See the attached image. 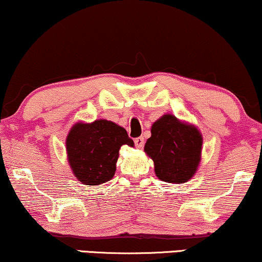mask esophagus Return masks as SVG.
Returning <instances> with one entry per match:
<instances>
[{
    "mask_svg": "<svg viewBox=\"0 0 262 262\" xmlns=\"http://www.w3.org/2000/svg\"><path fill=\"white\" fill-rule=\"evenodd\" d=\"M135 145H136V148H138V149L143 148V146H144V138H143V137L136 138L135 139Z\"/></svg>",
    "mask_w": 262,
    "mask_h": 262,
    "instance_id": "esophagus-1",
    "label": "esophagus"
}]
</instances>
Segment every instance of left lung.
Instances as JSON below:
<instances>
[{
  "label": "left lung",
  "mask_w": 262,
  "mask_h": 262,
  "mask_svg": "<svg viewBox=\"0 0 262 262\" xmlns=\"http://www.w3.org/2000/svg\"><path fill=\"white\" fill-rule=\"evenodd\" d=\"M203 137L194 125L164 114L151 126L144 151L155 164L160 180L184 184L195 174L202 159Z\"/></svg>",
  "instance_id": "8db88e82"
}]
</instances>
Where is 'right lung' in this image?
<instances>
[{"label": "right lung", "mask_w": 262, "mask_h": 262, "mask_svg": "<svg viewBox=\"0 0 262 262\" xmlns=\"http://www.w3.org/2000/svg\"><path fill=\"white\" fill-rule=\"evenodd\" d=\"M66 144L74 175L89 186L110 181L116 173L120 146L135 145L124 127L106 119L91 124L76 123L71 127Z\"/></svg>", "instance_id": "add662e5"}]
</instances>
